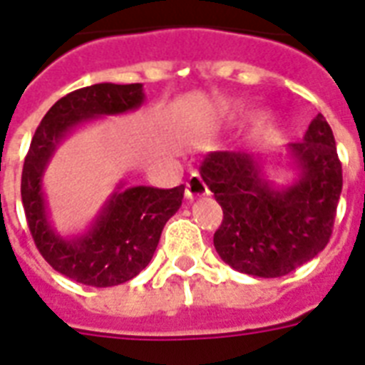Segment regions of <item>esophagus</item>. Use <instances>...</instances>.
Listing matches in <instances>:
<instances>
[{
	"label": "esophagus",
	"instance_id": "1",
	"mask_svg": "<svg viewBox=\"0 0 365 365\" xmlns=\"http://www.w3.org/2000/svg\"><path fill=\"white\" fill-rule=\"evenodd\" d=\"M204 195H208L206 183L202 182V178L198 176V174H191V176H189V182L185 183V198L192 200V198L204 197Z\"/></svg>",
	"mask_w": 365,
	"mask_h": 365
}]
</instances>
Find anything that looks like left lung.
Returning <instances> with one entry per match:
<instances>
[{"mask_svg": "<svg viewBox=\"0 0 365 365\" xmlns=\"http://www.w3.org/2000/svg\"><path fill=\"white\" fill-rule=\"evenodd\" d=\"M289 153L300 170L289 187L266 180L260 159L250 153L213 152L200 165L204 183L223 208L215 251L242 274H290L321 253L331 236L343 174L324 115H315Z\"/></svg>", "mask_w": 365, "mask_h": 365, "instance_id": "8db88e82", "label": "left lung"}]
</instances>
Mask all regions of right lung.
I'll return each instance as SVG.
<instances>
[{
	"label": "right lung",
	"instance_id": "add662e5",
	"mask_svg": "<svg viewBox=\"0 0 365 365\" xmlns=\"http://www.w3.org/2000/svg\"><path fill=\"white\" fill-rule=\"evenodd\" d=\"M144 103L142 84H93L71 91L38 123L24 161L22 204L38 253L56 272L90 287H114L146 268L157 250L163 227L182 206L185 187L138 185L108 198L91 229L63 240L50 227L43 195V174L63 136L97 115L123 114Z\"/></svg>",
	"mask_w": 365,
	"mask_h": 365
}]
</instances>
